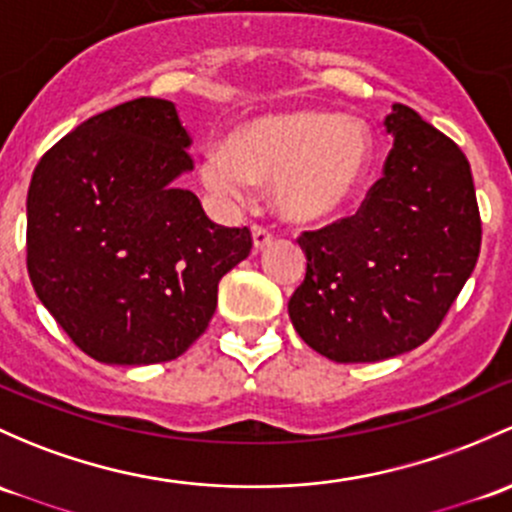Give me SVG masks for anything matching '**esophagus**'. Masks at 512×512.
I'll return each instance as SVG.
<instances>
[{
  "mask_svg": "<svg viewBox=\"0 0 512 512\" xmlns=\"http://www.w3.org/2000/svg\"><path fill=\"white\" fill-rule=\"evenodd\" d=\"M252 242H255V250H262L265 245L272 242V233L265 228V225H252Z\"/></svg>",
  "mask_w": 512,
  "mask_h": 512,
  "instance_id": "34e87169",
  "label": "esophagus"
}]
</instances>
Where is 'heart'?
<instances>
[{
  "label": "heart",
  "instance_id": "heart-1",
  "mask_svg": "<svg viewBox=\"0 0 512 512\" xmlns=\"http://www.w3.org/2000/svg\"><path fill=\"white\" fill-rule=\"evenodd\" d=\"M373 144L358 122L324 112L260 117L208 149L201 179L223 201H245L252 184H272L289 223H319L341 213L365 184Z\"/></svg>",
  "mask_w": 512,
  "mask_h": 512
}]
</instances>
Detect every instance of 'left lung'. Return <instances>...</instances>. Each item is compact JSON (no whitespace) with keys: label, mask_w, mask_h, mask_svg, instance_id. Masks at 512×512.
<instances>
[{"label":"left lung","mask_w":512,"mask_h":512,"mask_svg":"<svg viewBox=\"0 0 512 512\" xmlns=\"http://www.w3.org/2000/svg\"><path fill=\"white\" fill-rule=\"evenodd\" d=\"M385 129L395 147L358 213L299 235L306 277L289 299V319L336 363H375L422 346L481 252L466 154L400 102Z\"/></svg>","instance_id":"1"}]
</instances>
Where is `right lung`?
I'll return each instance as SVG.
<instances>
[{"instance_id": "obj_1", "label": "right lung", "mask_w": 512, "mask_h": 512, "mask_svg": "<svg viewBox=\"0 0 512 512\" xmlns=\"http://www.w3.org/2000/svg\"><path fill=\"white\" fill-rule=\"evenodd\" d=\"M174 102L137 98L90 117L36 164L26 267L53 319L90 358L166 363L206 333L218 282L252 250L174 179L193 169Z\"/></svg>"}]
</instances>
